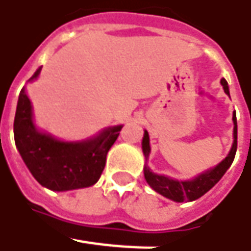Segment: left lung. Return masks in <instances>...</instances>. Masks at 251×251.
<instances>
[{
	"mask_svg": "<svg viewBox=\"0 0 251 251\" xmlns=\"http://www.w3.org/2000/svg\"><path fill=\"white\" fill-rule=\"evenodd\" d=\"M221 84L224 86V90L226 94H229L228 83L225 79L221 80ZM233 146L229 151L228 157L218 164L217 167L205 174H201L193 180H174L162 175H157L152 174L150 168L144 167V177L147 180V183L151 186L155 192H158L167 199H171L174 201L182 203V201H193L196 199L201 197L205 195L212 186L215 185L221 177L224 176V174L226 172V169L230 167V164L235 160V154H236V149H238V124H236V115L233 114ZM143 152L146 155V158L150 154V139H149V133L144 132V137H143Z\"/></svg>",
	"mask_w": 251,
	"mask_h": 251,
	"instance_id": "1",
	"label": "left lung"
}]
</instances>
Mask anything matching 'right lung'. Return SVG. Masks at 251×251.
I'll use <instances>...</instances> for the list:
<instances>
[{"instance_id": "add662e5", "label": "right lung", "mask_w": 251, "mask_h": 251, "mask_svg": "<svg viewBox=\"0 0 251 251\" xmlns=\"http://www.w3.org/2000/svg\"><path fill=\"white\" fill-rule=\"evenodd\" d=\"M40 69L29 80L36 79ZM122 126L108 127L93 140L64 143L40 133L31 121V104L25 89L18 100L13 121L15 144L26 167L40 185L62 192L94 185L101 176L107 152L115 143Z\"/></svg>"}]
</instances>
